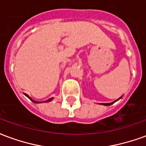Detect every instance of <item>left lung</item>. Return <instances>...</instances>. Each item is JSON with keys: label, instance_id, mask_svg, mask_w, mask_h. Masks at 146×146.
I'll return each mask as SVG.
<instances>
[{"label": "left lung", "instance_id": "1", "mask_svg": "<svg viewBox=\"0 0 146 146\" xmlns=\"http://www.w3.org/2000/svg\"><path fill=\"white\" fill-rule=\"evenodd\" d=\"M117 100H118V99H117ZM117 100H116V101L113 102H111V103H101V104H102V105H104V106H110V105L113 104V103H114L115 102L117 101Z\"/></svg>", "mask_w": 146, "mask_h": 146}]
</instances>
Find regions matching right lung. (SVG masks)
Here are the masks:
<instances>
[{
	"label": "right lung",
	"instance_id": "add662e5",
	"mask_svg": "<svg viewBox=\"0 0 146 146\" xmlns=\"http://www.w3.org/2000/svg\"><path fill=\"white\" fill-rule=\"evenodd\" d=\"M26 96H27V98H29L30 99V100H31V101L33 102H34V103H39L38 102H36V101H34V100H33V99H32V98H30V97H29V96H28V95H26ZM52 99H53V98H49V99H48V100H46V101H44V102H50V101H51V100H52Z\"/></svg>",
	"mask_w": 146,
	"mask_h": 146
}]
</instances>
